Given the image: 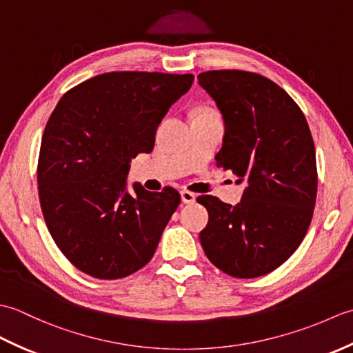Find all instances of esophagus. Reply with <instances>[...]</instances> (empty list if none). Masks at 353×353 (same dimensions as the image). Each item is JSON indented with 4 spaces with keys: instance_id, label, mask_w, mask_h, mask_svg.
<instances>
[{
    "instance_id": "obj_1",
    "label": "esophagus",
    "mask_w": 353,
    "mask_h": 353,
    "mask_svg": "<svg viewBox=\"0 0 353 353\" xmlns=\"http://www.w3.org/2000/svg\"><path fill=\"white\" fill-rule=\"evenodd\" d=\"M181 196H182V201L186 205H192L194 201H196V194L191 191H182Z\"/></svg>"
}]
</instances>
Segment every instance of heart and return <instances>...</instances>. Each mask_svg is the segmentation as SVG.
Instances as JSON below:
<instances>
[{"mask_svg": "<svg viewBox=\"0 0 353 353\" xmlns=\"http://www.w3.org/2000/svg\"><path fill=\"white\" fill-rule=\"evenodd\" d=\"M197 115H216V112L211 108H200L197 110Z\"/></svg>", "mask_w": 353, "mask_h": 353, "instance_id": "heart-1", "label": "heart"}]
</instances>
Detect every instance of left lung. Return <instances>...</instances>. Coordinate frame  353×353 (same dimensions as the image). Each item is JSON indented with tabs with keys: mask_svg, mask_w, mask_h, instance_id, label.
Instances as JSON below:
<instances>
[{
	"mask_svg": "<svg viewBox=\"0 0 353 353\" xmlns=\"http://www.w3.org/2000/svg\"><path fill=\"white\" fill-rule=\"evenodd\" d=\"M197 79L226 124L216 167L247 183L236 206L197 197L209 214L201 247L229 276L268 274L296 252L312 220L319 177L310 125L299 104L261 74L219 70Z\"/></svg>",
	"mask_w": 353,
	"mask_h": 353,
	"instance_id": "obj_1",
	"label": "left lung"
}]
</instances>
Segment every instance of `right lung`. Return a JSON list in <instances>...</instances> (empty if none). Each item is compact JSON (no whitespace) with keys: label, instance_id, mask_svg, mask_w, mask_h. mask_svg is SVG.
Here are the masks:
<instances>
[{"label":"right lung","instance_id":"add662e5","mask_svg":"<svg viewBox=\"0 0 353 353\" xmlns=\"http://www.w3.org/2000/svg\"><path fill=\"white\" fill-rule=\"evenodd\" d=\"M192 74L114 71L66 92L45 125L37 191L65 258L95 279L129 276L153 258L181 205L171 186L125 191L132 157L150 153L157 125L188 92Z\"/></svg>","mask_w":353,"mask_h":353}]
</instances>
